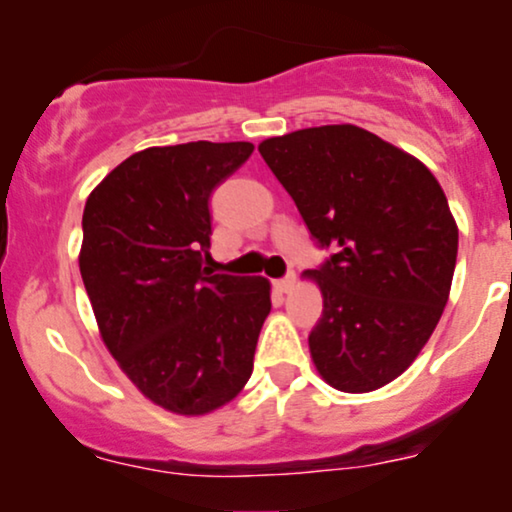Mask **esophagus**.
Segmentation results:
<instances>
[{
  "label": "esophagus",
  "mask_w": 512,
  "mask_h": 512,
  "mask_svg": "<svg viewBox=\"0 0 512 512\" xmlns=\"http://www.w3.org/2000/svg\"><path fill=\"white\" fill-rule=\"evenodd\" d=\"M274 286H276V289H279L281 293H289V291L293 289V286H296V274L289 272L286 276H281V279L274 281Z\"/></svg>",
  "instance_id": "1"
}]
</instances>
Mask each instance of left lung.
Wrapping results in <instances>:
<instances>
[{"instance_id": "obj_1", "label": "left lung", "mask_w": 512, "mask_h": 512, "mask_svg": "<svg viewBox=\"0 0 512 512\" xmlns=\"http://www.w3.org/2000/svg\"><path fill=\"white\" fill-rule=\"evenodd\" d=\"M325 262L310 354L342 392L395 380L424 349L455 274L457 226L424 163L354 125L298 129L260 144Z\"/></svg>"}]
</instances>
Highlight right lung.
Wrapping results in <instances>:
<instances>
[{
    "label": "right lung",
    "instance_id": "add662e5",
    "mask_svg": "<svg viewBox=\"0 0 512 512\" xmlns=\"http://www.w3.org/2000/svg\"><path fill=\"white\" fill-rule=\"evenodd\" d=\"M252 151L250 142L151 146L86 199L79 269L103 342L175 414H207L243 390L272 310L264 276L204 267L211 195Z\"/></svg>",
    "mask_w": 512,
    "mask_h": 512
}]
</instances>
